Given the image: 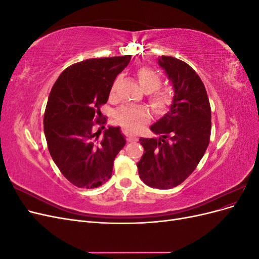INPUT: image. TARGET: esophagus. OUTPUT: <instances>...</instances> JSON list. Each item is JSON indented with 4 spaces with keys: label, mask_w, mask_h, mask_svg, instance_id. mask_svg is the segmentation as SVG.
<instances>
[{
    "label": "esophagus",
    "mask_w": 259,
    "mask_h": 259,
    "mask_svg": "<svg viewBox=\"0 0 259 259\" xmlns=\"http://www.w3.org/2000/svg\"><path fill=\"white\" fill-rule=\"evenodd\" d=\"M127 143H133V142H135L136 140V138H134L133 136H127Z\"/></svg>",
    "instance_id": "obj_1"
}]
</instances>
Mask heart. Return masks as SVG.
Returning <instances> with one entry per match:
<instances>
[{
    "mask_svg": "<svg viewBox=\"0 0 259 259\" xmlns=\"http://www.w3.org/2000/svg\"><path fill=\"white\" fill-rule=\"evenodd\" d=\"M137 80L139 86L149 93V103L155 112H162L171 101V93L167 88H160L161 79L153 69L142 67L137 71ZM117 80L111 86V96L114 95ZM115 120L123 126L132 131L138 130L143 124L150 119V113L145 107L122 106L114 113Z\"/></svg>",
    "mask_w": 259,
    "mask_h": 259,
    "instance_id": "heart-1",
    "label": "heart"
}]
</instances>
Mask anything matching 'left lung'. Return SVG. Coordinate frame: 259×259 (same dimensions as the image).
<instances>
[{
	"label": "left lung",
	"instance_id": "left-lung-1",
	"mask_svg": "<svg viewBox=\"0 0 259 259\" xmlns=\"http://www.w3.org/2000/svg\"><path fill=\"white\" fill-rule=\"evenodd\" d=\"M159 65L173 83L169 111L150 130L156 138H140L145 149L137 163L149 187L170 189L185 182L204 155L210 137V105L200 76L185 61L162 56Z\"/></svg>",
	"mask_w": 259,
	"mask_h": 259
}]
</instances>
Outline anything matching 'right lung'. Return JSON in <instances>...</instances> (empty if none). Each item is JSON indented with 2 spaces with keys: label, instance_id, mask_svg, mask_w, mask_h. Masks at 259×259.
Masks as SVG:
<instances>
[{
  "label": "right lung",
  "instance_id": "add662e5",
  "mask_svg": "<svg viewBox=\"0 0 259 259\" xmlns=\"http://www.w3.org/2000/svg\"><path fill=\"white\" fill-rule=\"evenodd\" d=\"M131 55L92 58L64 70L50 93L44 113V134L52 159L61 174L77 188L94 189L111 177L113 161L126 144L119 126L105 125V105L116 75ZM105 128V126L103 127Z\"/></svg>",
  "mask_w": 259,
  "mask_h": 259
}]
</instances>
